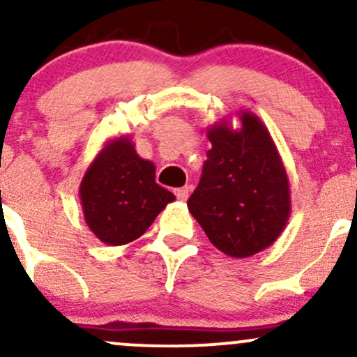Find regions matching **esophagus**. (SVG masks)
Returning a JSON list of instances; mask_svg holds the SVG:
<instances>
[{
	"instance_id": "1",
	"label": "esophagus",
	"mask_w": 357,
	"mask_h": 357,
	"mask_svg": "<svg viewBox=\"0 0 357 357\" xmlns=\"http://www.w3.org/2000/svg\"><path fill=\"white\" fill-rule=\"evenodd\" d=\"M174 192H176V196H178L179 202H186V199H188V195H190V186L178 188V190H176Z\"/></svg>"
}]
</instances>
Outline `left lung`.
I'll list each match as a JSON object with an SVG mask.
<instances>
[{
	"instance_id": "1",
	"label": "left lung",
	"mask_w": 357,
	"mask_h": 357,
	"mask_svg": "<svg viewBox=\"0 0 357 357\" xmlns=\"http://www.w3.org/2000/svg\"><path fill=\"white\" fill-rule=\"evenodd\" d=\"M208 127L211 142L188 210L220 252L247 258L268 248L290 218L289 178L275 142L255 114L240 110Z\"/></svg>"
}]
</instances>
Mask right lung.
<instances>
[{
	"label": "right lung",
	"instance_id": "obj_1",
	"mask_svg": "<svg viewBox=\"0 0 357 357\" xmlns=\"http://www.w3.org/2000/svg\"><path fill=\"white\" fill-rule=\"evenodd\" d=\"M80 203L90 231L110 247L144 235L176 196L155 183V166L136 153L129 136L110 139L85 171Z\"/></svg>",
	"mask_w": 357,
	"mask_h": 357
}]
</instances>
